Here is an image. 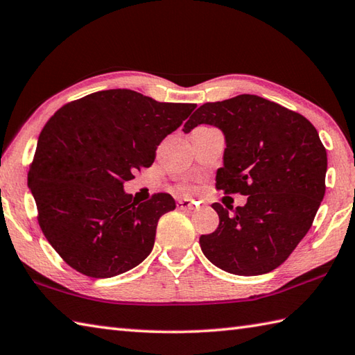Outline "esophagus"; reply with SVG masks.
<instances>
[{"label":"esophagus","instance_id":"1","mask_svg":"<svg viewBox=\"0 0 355 355\" xmlns=\"http://www.w3.org/2000/svg\"><path fill=\"white\" fill-rule=\"evenodd\" d=\"M177 207L180 210H192L193 205H192V201H189V200H178L177 201Z\"/></svg>","mask_w":355,"mask_h":355}]
</instances>
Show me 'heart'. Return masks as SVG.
<instances>
[{
  "label": "heart",
  "instance_id": "heart-1",
  "mask_svg": "<svg viewBox=\"0 0 355 355\" xmlns=\"http://www.w3.org/2000/svg\"><path fill=\"white\" fill-rule=\"evenodd\" d=\"M182 189H183L184 192H191V191H192V189H191V186H183Z\"/></svg>",
  "mask_w": 355,
  "mask_h": 355
}]
</instances>
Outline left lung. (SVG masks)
Returning <instances> with one entry per match:
<instances>
[{
    "label": "left lung",
    "mask_w": 355,
    "mask_h": 355,
    "mask_svg": "<svg viewBox=\"0 0 355 355\" xmlns=\"http://www.w3.org/2000/svg\"><path fill=\"white\" fill-rule=\"evenodd\" d=\"M201 123L220 128L225 137L216 189L247 195L245 206L233 213L214 202L220 224L200 236L201 250L227 273H268L311 227L325 195L327 149L310 120L254 94L201 105L183 131Z\"/></svg>",
    "instance_id": "8db88e82"
}]
</instances>
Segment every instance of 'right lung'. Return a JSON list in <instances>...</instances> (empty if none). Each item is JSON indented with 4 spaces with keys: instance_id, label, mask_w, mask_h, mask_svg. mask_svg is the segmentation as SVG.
<instances>
[{
    "instance_id": "right-lung-1",
    "label": "right lung",
    "mask_w": 355,
    "mask_h": 355,
    "mask_svg": "<svg viewBox=\"0 0 355 355\" xmlns=\"http://www.w3.org/2000/svg\"><path fill=\"white\" fill-rule=\"evenodd\" d=\"M195 107L105 89L64 105L45 123L28 187L44 236L71 268L112 277L150 253L157 223L175 201L160 192L139 202L123 183L154 163L157 146Z\"/></svg>"
}]
</instances>
